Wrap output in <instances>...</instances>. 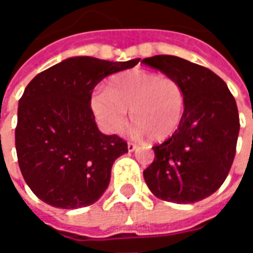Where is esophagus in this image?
Returning <instances> with one entry per match:
<instances>
[{"label": "esophagus", "mask_w": 253, "mask_h": 253, "mask_svg": "<svg viewBox=\"0 0 253 253\" xmlns=\"http://www.w3.org/2000/svg\"><path fill=\"white\" fill-rule=\"evenodd\" d=\"M127 149H128V152H134V150L137 149V143L128 142L127 143Z\"/></svg>", "instance_id": "1"}]
</instances>
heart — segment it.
Segmentation results:
<instances>
[{"label":"heart","instance_id":"heart-1","mask_svg":"<svg viewBox=\"0 0 253 253\" xmlns=\"http://www.w3.org/2000/svg\"><path fill=\"white\" fill-rule=\"evenodd\" d=\"M94 115L105 130L119 132L134 122L131 135L149 134L161 141L177 130L186 108V90L176 78L139 69L116 74L107 84V92H96L90 101Z\"/></svg>","mask_w":253,"mask_h":253}]
</instances>
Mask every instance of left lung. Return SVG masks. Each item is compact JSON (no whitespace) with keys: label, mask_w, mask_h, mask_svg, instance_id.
I'll list each match as a JSON object with an SVG mask.
<instances>
[{"label":"left lung","mask_w":253,"mask_h":253,"mask_svg":"<svg viewBox=\"0 0 253 253\" xmlns=\"http://www.w3.org/2000/svg\"><path fill=\"white\" fill-rule=\"evenodd\" d=\"M142 62L176 78L186 90L183 119L172 137L153 146L145 181L163 201H202L222 186L233 164L240 131L236 100L222 78L207 67L173 55Z\"/></svg>","instance_id":"obj_1"}]
</instances>
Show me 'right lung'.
Returning a JSON list of instances; mask_svg holds the SVG:
<instances>
[{"label":"right lung","instance_id":"right-lung-1","mask_svg":"<svg viewBox=\"0 0 253 253\" xmlns=\"http://www.w3.org/2000/svg\"><path fill=\"white\" fill-rule=\"evenodd\" d=\"M138 62L139 58L127 62L67 58L27 85L19 100L14 139L21 175L41 201L78 209L104 194L114 161L128 149L119 135L97 128L92 92L103 78Z\"/></svg>","mask_w":253,"mask_h":253}]
</instances>
